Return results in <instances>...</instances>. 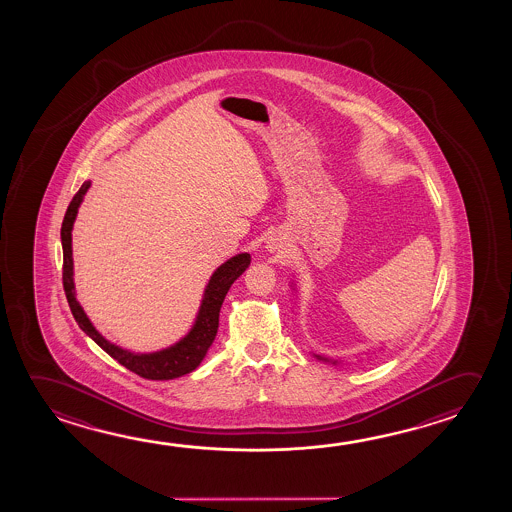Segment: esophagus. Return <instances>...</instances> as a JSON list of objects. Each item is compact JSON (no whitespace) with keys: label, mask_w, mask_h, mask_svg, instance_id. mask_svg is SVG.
<instances>
[{"label":"esophagus","mask_w":512,"mask_h":512,"mask_svg":"<svg viewBox=\"0 0 512 512\" xmlns=\"http://www.w3.org/2000/svg\"><path fill=\"white\" fill-rule=\"evenodd\" d=\"M281 247H283V245H281V240H279L277 236H274V238L270 236V238H268L267 245H265V249H267L268 252H272V254L279 251Z\"/></svg>","instance_id":"1"}]
</instances>
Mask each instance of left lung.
Listing matches in <instances>:
<instances>
[{
    "mask_svg": "<svg viewBox=\"0 0 512 512\" xmlns=\"http://www.w3.org/2000/svg\"><path fill=\"white\" fill-rule=\"evenodd\" d=\"M293 290H295V284L292 283ZM317 356V359H320V361H324V363H327V365H340V363H343L341 359H333V357H325L320 356V354H315Z\"/></svg>",
    "mask_w": 512,
    "mask_h": 512,
    "instance_id": "8db88e82",
    "label": "left lung"
}]
</instances>
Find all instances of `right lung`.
<instances>
[{"label": "right lung", "instance_id": "obj_1", "mask_svg": "<svg viewBox=\"0 0 512 512\" xmlns=\"http://www.w3.org/2000/svg\"><path fill=\"white\" fill-rule=\"evenodd\" d=\"M90 188V181H85L82 188L76 192L69 208L65 211L64 222H62V251H64V290L69 308L73 311V317L83 333L96 341L101 349L105 350L108 356L114 357L117 363L126 366L131 372L151 379V381H169L181 375L194 372L197 366L201 365L211 343L217 336L219 329V313L222 302L228 295L231 284L235 283L238 277L244 274L247 267L251 265V254L240 252L233 258L224 261L215 272L211 274L210 281L204 286L203 299L197 309L194 324L188 329V333L179 338L165 349L155 352H133V350L122 349L110 340H106L103 334L99 333L94 324L90 322L87 313L83 311L82 304L76 301V286H74V263H73V226L78 208L82 206L83 197Z\"/></svg>", "mask_w": 512, "mask_h": 512}]
</instances>
